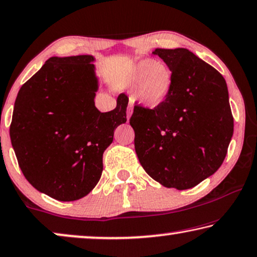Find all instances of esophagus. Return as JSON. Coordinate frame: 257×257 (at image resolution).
Listing matches in <instances>:
<instances>
[{"instance_id": "1", "label": "esophagus", "mask_w": 257, "mask_h": 257, "mask_svg": "<svg viewBox=\"0 0 257 257\" xmlns=\"http://www.w3.org/2000/svg\"><path fill=\"white\" fill-rule=\"evenodd\" d=\"M132 110H133L132 104H130V106L127 107V111H126V117H127V119H130V117H131V114H132Z\"/></svg>"}]
</instances>
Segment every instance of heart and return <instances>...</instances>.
I'll use <instances>...</instances> for the list:
<instances>
[{"mask_svg":"<svg viewBox=\"0 0 257 257\" xmlns=\"http://www.w3.org/2000/svg\"><path fill=\"white\" fill-rule=\"evenodd\" d=\"M130 81L135 87H139L141 101L148 106H156L172 90L173 73L168 67L154 60H141L133 67Z\"/></svg>","mask_w":257,"mask_h":257,"instance_id":"heart-1","label":"heart"}]
</instances>
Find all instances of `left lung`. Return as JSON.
Returning a JSON list of instances; mask_svg holds the SVG:
<instances>
[{
	"label": "left lung",
	"mask_w": 257,
	"mask_h": 257,
	"mask_svg": "<svg viewBox=\"0 0 257 257\" xmlns=\"http://www.w3.org/2000/svg\"><path fill=\"white\" fill-rule=\"evenodd\" d=\"M173 73L169 95L153 109L136 103L130 124L143 168L167 188L185 190L219 169L234 120L226 81L187 48H156Z\"/></svg>",
	"instance_id": "8db88e82"
}]
</instances>
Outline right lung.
I'll return each instance as SVG.
<instances>
[{
  "label": "right lung",
  "mask_w": 257,
  "mask_h": 257,
  "mask_svg": "<svg viewBox=\"0 0 257 257\" xmlns=\"http://www.w3.org/2000/svg\"><path fill=\"white\" fill-rule=\"evenodd\" d=\"M94 58H50L22 85L15 101L10 139L29 183L52 198L70 202L88 195L103 170V153L126 121L128 97L116 109L95 106Z\"/></svg>",
  "instance_id": "obj_1"
}]
</instances>
